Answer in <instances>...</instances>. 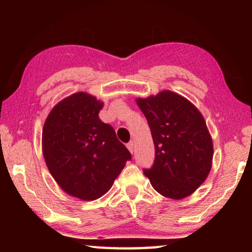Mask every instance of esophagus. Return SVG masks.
Returning a JSON list of instances; mask_svg holds the SVG:
<instances>
[{"label":"esophagus","mask_w":252,"mask_h":252,"mask_svg":"<svg viewBox=\"0 0 252 252\" xmlns=\"http://www.w3.org/2000/svg\"><path fill=\"white\" fill-rule=\"evenodd\" d=\"M126 148L129 149V151L131 152V153H133V151H134V144H133V142H129L126 144Z\"/></svg>","instance_id":"1"}]
</instances>
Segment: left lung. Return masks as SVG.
<instances>
[{
	"label": "left lung",
	"mask_w": 252,
	"mask_h": 252,
	"mask_svg": "<svg viewBox=\"0 0 252 252\" xmlns=\"http://www.w3.org/2000/svg\"><path fill=\"white\" fill-rule=\"evenodd\" d=\"M150 126L156 157L143 173L163 197L180 200L193 193L212 165L213 144L201 113L186 97L162 91L136 99Z\"/></svg>",
	"instance_id": "obj_1"
}]
</instances>
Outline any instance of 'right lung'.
I'll return each mask as SVG.
<instances>
[{
  "label": "right lung",
  "mask_w": 252,
  "mask_h": 252,
  "mask_svg": "<svg viewBox=\"0 0 252 252\" xmlns=\"http://www.w3.org/2000/svg\"><path fill=\"white\" fill-rule=\"evenodd\" d=\"M102 106L88 93H74L54 106L42 132L50 173L64 192L81 200L108 192L131 160L113 127L100 120Z\"/></svg>",
  "instance_id": "right-lung-1"
}]
</instances>
